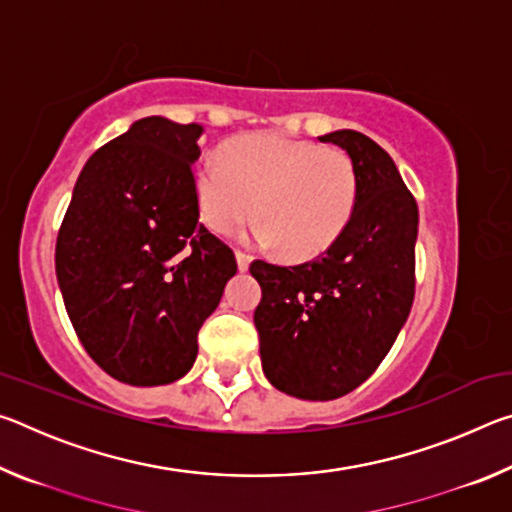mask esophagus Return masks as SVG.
I'll return each mask as SVG.
<instances>
[{"label": "esophagus", "mask_w": 512, "mask_h": 512, "mask_svg": "<svg viewBox=\"0 0 512 512\" xmlns=\"http://www.w3.org/2000/svg\"><path fill=\"white\" fill-rule=\"evenodd\" d=\"M235 255H237V266H239V271H248L250 262H253V255L246 253V250H237Z\"/></svg>", "instance_id": "1"}]
</instances>
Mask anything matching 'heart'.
Here are the masks:
<instances>
[{"instance_id": "obj_1", "label": "heart", "mask_w": 512, "mask_h": 512, "mask_svg": "<svg viewBox=\"0 0 512 512\" xmlns=\"http://www.w3.org/2000/svg\"><path fill=\"white\" fill-rule=\"evenodd\" d=\"M194 194L214 232L237 230L255 207L253 237L307 259L332 248L348 228L359 173L341 149L262 133L239 137L221 160L203 162L194 173Z\"/></svg>"}]
</instances>
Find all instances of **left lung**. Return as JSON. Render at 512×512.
I'll return each mask as SVG.
<instances>
[{
  "mask_svg": "<svg viewBox=\"0 0 512 512\" xmlns=\"http://www.w3.org/2000/svg\"><path fill=\"white\" fill-rule=\"evenodd\" d=\"M350 155L359 198L323 255L296 266L250 264L266 379L300 400L325 402L361 386L393 348L415 296L418 203L377 142L357 131L320 137Z\"/></svg>",
  "mask_w": 512,
  "mask_h": 512,
  "instance_id": "1",
  "label": "left lung"
}]
</instances>
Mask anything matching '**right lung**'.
I'll return each mask as SVG.
<instances>
[{"label": "right lung", "instance_id": "obj_1", "mask_svg": "<svg viewBox=\"0 0 512 512\" xmlns=\"http://www.w3.org/2000/svg\"><path fill=\"white\" fill-rule=\"evenodd\" d=\"M198 124L144 117L85 162L56 239V277L74 332L121 384L187 375L198 329L237 273L198 221Z\"/></svg>", "mask_w": 512, "mask_h": 512}]
</instances>
